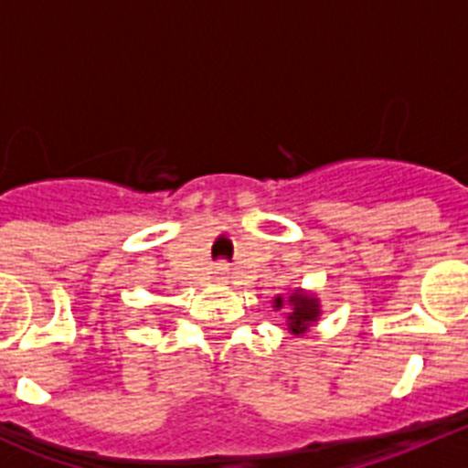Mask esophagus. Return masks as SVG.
Listing matches in <instances>:
<instances>
[{"label": "esophagus", "mask_w": 468, "mask_h": 468, "mask_svg": "<svg viewBox=\"0 0 468 468\" xmlns=\"http://www.w3.org/2000/svg\"><path fill=\"white\" fill-rule=\"evenodd\" d=\"M213 279H215V283H227V281H229V270H227L225 262L215 264Z\"/></svg>", "instance_id": "esophagus-1"}]
</instances>
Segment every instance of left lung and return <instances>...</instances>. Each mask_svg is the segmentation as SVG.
Listing matches in <instances>:
<instances>
[{"mask_svg": "<svg viewBox=\"0 0 468 468\" xmlns=\"http://www.w3.org/2000/svg\"><path fill=\"white\" fill-rule=\"evenodd\" d=\"M288 304H291V314H288V330L292 335H300L314 325L321 316V307H318V300L314 295H307L302 291H292L288 297ZM274 307H283V297H276Z\"/></svg>", "mask_w": 468, "mask_h": 468, "instance_id": "obj_1", "label": "left lung"}]
</instances>
